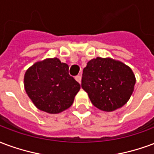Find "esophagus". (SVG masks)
Returning <instances> with one entry per match:
<instances>
[{"label":"esophagus","mask_w":154,"mask_h":154,"mask_svg":"<svg viewBox=\"0 0 154 154\" xmlns=\"http://www.w3.org/2000/svg\"><path fill=\"white\" fill-rule=\"evenodd\" d=\"M75 79L79 83H81V75H78L75 76Z\"/></svg>","instance_id":"obj_1"}]
</instances>
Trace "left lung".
Here are the masks:
<instances>
[{
	"mask_svg": "<svg viewBox=\"0 0 154 154\" xmlns=\"http://www.w3.org/2000/svg\"><path fill=\"white\" fill-rule=\"evenodd\" d=\"M132 69L118 60L97 57L83 70L81 86L98 109L112 112L124 106L134 91Z\"/></svg>",
	"mask_w": 154,
	"mask_h": 154,
	"instance_id": "obj_1",
	"label": "left lung"
}]
</instances>
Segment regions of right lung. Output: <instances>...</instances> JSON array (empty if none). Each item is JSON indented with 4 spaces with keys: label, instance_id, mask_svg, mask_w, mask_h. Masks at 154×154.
<instances>
[{
    "label": "right lung",
    "instance_id": "add662e5",
    "mask_svg": "<svg viewBox=\"0 0 154 154\" xmlns=\"http://www.w3.org/2000/svg\"><path fill=\"white\" fill-rule=\"evenodd\" d=\"M24 88L39 110L51 114L72 105L80 85L69 75V66L57 58L36 62L25 73Z\"/></svg>",
    "mask_w": 154,
    "mask_h": 154
}]
</instances>
